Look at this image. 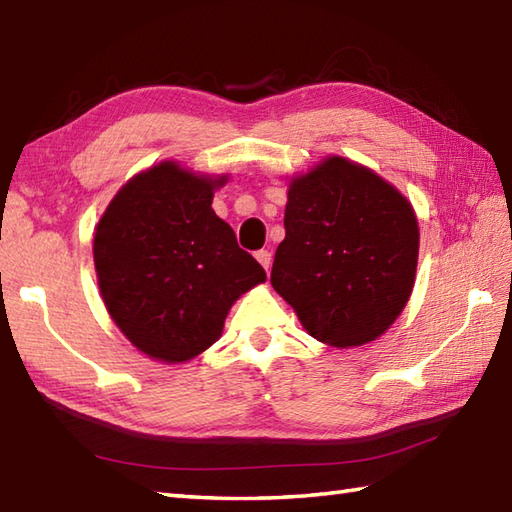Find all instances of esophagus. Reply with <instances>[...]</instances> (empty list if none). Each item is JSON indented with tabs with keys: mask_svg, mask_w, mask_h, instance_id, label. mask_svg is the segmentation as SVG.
Masks as SVG:
<instances>
[{
	"mask_svg": "<svg viewBox=\"0 0 512 512\" xmlns=\"http://www.w3.org/2000/svg\"><path fill=\"white\" fill-rule=\"evenodd\" d=\"M255 257H257V262L264 266V270L268 273V268H270V264H273V255H270V250H257L255 253Z\"/></svg>",
	"mask_w": 512,
	"mask_h": 512,
	"instance_id": "esophagus-1",
	"label": "esophagus"
}]
</instances>
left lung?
<instances>
[{
	"instance_id": "1",
	"label": "left lung",
	"mask_w": 512,
	"mask_h": 512,
	"mask_svg": "<svg viewBox=\"0 0 512 512\" xmlns=\"http://www.w3.org/2000/svg\"><path fill=\"white\" fill-rule=\"evenodd\" d=\"M284 226L270 284L303 328L334 347L378 339L416 277L411 204L376 173L334 156L290 184Z\"/></svg>"
}]
</instances>
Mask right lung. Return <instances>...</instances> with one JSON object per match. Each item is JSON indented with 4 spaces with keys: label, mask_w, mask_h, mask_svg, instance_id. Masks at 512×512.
I'll return each mask as SVG.
<instances>
[{
    "label": "right lung",
    "mask_w": 512,
    "mask_h": 512,
    "mask_svg": "<svg viewBox=\"0 0 512 512\" xmlns=\"http://www.w3.org/2000/svg\"><path fill=\"white\" fill-rule=\"evenodd\" d=\"M222 182L162 162L129 180L96 226L105 308L158 361L182 363L211 347L233 301L266 281V270L211 209Z\"/></svg>",
    "instance_id": "right-lung-1"
}]
</instances>
